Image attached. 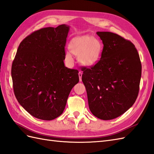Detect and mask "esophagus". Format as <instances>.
Returning <instances> with one entry per match:
<instances>
[{
	"label": "esophagus",
	"mask_w": 154,
	"mask_h": 154,
	"mask_svg": "<svg viewBox=\"0 0 154 154\" xmlns=\"http://www.w3.org/2000/svg\"><path fill=\"white\" fill-rule=\"evenodd\" d=\"M82 72H79V81H82Z\"/></svg>",
	"instance_id": "1"
}]
</instances>
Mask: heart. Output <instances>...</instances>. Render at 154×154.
Returning a JSON list of instances; mask_svg holds the SVG:
<instances>
[{
  "instance_id": "1",
  "label": "heart",
  "mask_w": 154,
  "mask_h": 154,
  "mask_svg": "<svg viewBox=\"0 0 154 154\" xmlns=\"http://www.w3.org/2000/svg\"><path fill=\"white\" fill-rule=\"evenodd\" d=\"M71 53L78 56V60L85 66H92L100 60L103 50V44L100 39L90 36H78L73 38L69 43ZM70 52H66V58L73 61Z\"/></svg>"
}]
</instances>
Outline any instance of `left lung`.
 Segmentation results:
<instances>
[{
	"mask_svg": "<svg viewBox=\"0 0 154 154\" xmlns=\"http://www.w3.org/2000/svg\"><path fill=\"white\" fill-rule=\"evenodd\" d=\"M103 44L100 60L83 67L82 81L93 115L112 120L126 112L139 92L142 66L133 43L116 34L97 32Z\"/></svg>",
	"mask_w": 154,
	"mask_h": 154,
	"instance_id": "1",
	"label": "left lung"
}]
</instances>
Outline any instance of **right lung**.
<instances>
[{"label":"right lung","mask_w":154,"mask_h":154,"mask_svg":"<svg viewBox=\"0 0 154 154\" xmlns=\"http://www.w3.org/2000/svg\"><path fill=\"white\" fill-rule=\"evenodd\" d=\"M69 26L38 30L20 43L11 66L14 94L34 117L51 120L60 116L72 88L79 81L77 69L64 64Z\"/></svg>","instance_id":"add662e5"}]
</instances>
